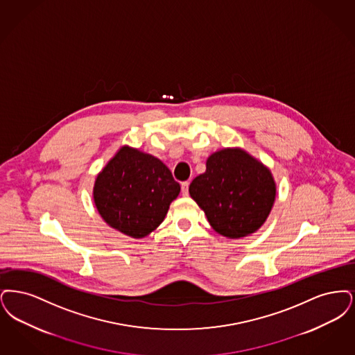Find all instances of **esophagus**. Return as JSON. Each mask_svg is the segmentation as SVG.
I'll list each match as a JSON object with an SVG mask.
<instances>
[{"mask_svg":"<svg viewBox=\"0 0 355 355\" xmlns=\"http://www.w3.org/2000/svg\"><path fill=\"white\" fill-rule=\"evenodd\" d=\"M188 188H189V182H183L182 183V192L184 196H188Z\"/></svg>","mask_w":355,"mask_h":355,"instance_id":"1","label":"esophagus"}]
</instances>
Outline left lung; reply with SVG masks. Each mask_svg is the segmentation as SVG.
<instances>
[{
	"mask_svg": "<svg viewBox=\"0 0 355 355\" xmlns=\"http://www.w3.org/2000/svg\"><path fill=\"white\" fill-rule=\"evenodd\" d=\"M189 195L212 228L230 239L257 231L269 215L276 184L270 171L239 148L211 155L207 171L192 180Z\"/></svg>",
	"mask_w": 355,
	"mask_h": 355,
	"instance_id": "obj_1",
	"label": "left lung"
}]
</instances>
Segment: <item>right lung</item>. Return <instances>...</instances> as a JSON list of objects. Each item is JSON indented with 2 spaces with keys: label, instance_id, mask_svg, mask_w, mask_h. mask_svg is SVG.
Segmentation results:
<instances>
[{
  "label": "right lung",
  "instance_id": "1",
  "mask_svg": "<svg viewBox=\"0 0 355 355\" xmlns=\"http://www.w3.org/2000/svg\"><path fill=\"white\" fill-rule=\"evenodd\" d=\"M179 192L180 184L159 159L122 147L98 175L94 201L110 227L141 239L162 224Z\"/></svg>",
  "mask_w": 355,
  "mask_h": 355
}]
</instances>
